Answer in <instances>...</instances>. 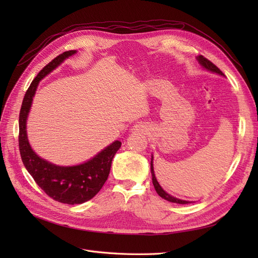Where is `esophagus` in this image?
I'll return each instance as SVG.
<instances>
[{"label":"esophagus","instance_id":"esophagus-1","mask_svg":"<svg viewBox=\"0 0 258 258\" xmlns=\"http://www.w3.org/2000/svg\"><path fill=\"white\" fill-rule=\"evenodd\" d=\"M141 130H143V129H142V127H141V124H136L135 128L132 129V132H136V131H141Z\"/></svg>","mask_w":258,"mask_h":258}]
</instances>
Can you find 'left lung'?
<instances>
[{
    "label": "left lung",
    "instance_id": "8db88e82",
    "mask_svg": "<svg viewBox=\"0 0 258 258\" xmlns=\"http://www.w3.org/2000/svg\"><path fill=\"white\" fill-rule=\"evenodd\" d=\"M197 60L200 63V66L208 70V71L210 72H213V73H216L218 75H222L224 76V73L221 71L220 69H218L215 64H213L212 62H211L210 60H208L207 58H205L204 56H198L197 57ZM151 172H152V179H153V185L155 187L156 191H157V194L159 195V196L161 198H163L167 201H170V202H174V204H179V205H186V204H190V201H186V200H182V199H178V198H175L173 196H171V195H169L168 192H166L165 190H163L162 187L159 185L157 178H156L155 176V173H154V166H153V156H152V160H151Z\"/></svg>",
    "mask_w": 258,
    "mask_h": 258
}]
</instances>
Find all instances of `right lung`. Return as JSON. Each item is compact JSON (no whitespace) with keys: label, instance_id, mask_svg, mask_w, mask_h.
I'll return each instance as SVG.
<instances>
[{"label":"right lung","instance_id":"1","mask_svg":"<svg viewBox=\"0 0 258 258\" xmlns=\"http://www.w3.org/2000/svg\"><path fill=\"white\" fill-rule=\"evenodd\" d=\"M74 53L76 50L61 53L41 70L26 92L19 114V151L23 165L44 192L53 200L68 205H81L96 196L106 182L112 160L121 145L120 141H115L88 161L71 167L53 165L36 155L30 146L27 119L37 85Z\"/></svg>","mask_w":258,"mask_h":258}]
</instances>
